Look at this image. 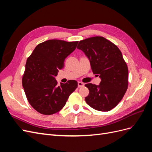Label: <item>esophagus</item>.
<instances>
[{
  "label": "esophagus",
  "mask_w": 152,
  "mask_h": 152,
  "mask_svg": "<svg viewBox=\"0 0 152 152\" xmlns=\"http://www.w3.org/2000/svg\"><path fill=\"white\" fill-rule=\"evenodd\" d=\"M84 86V84L83 83V82H78V87H82Z\"/></svg>",
  "instance_id": "obj_1"
}]
</instances>
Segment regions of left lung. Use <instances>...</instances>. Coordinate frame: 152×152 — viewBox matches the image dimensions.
<instances>
[{
    "label": "left lung",
    "mask_w": 152,
    "mask_h": 152,
    "mask_svg": "<svg viewBox=\"0 0 152 152\" xmlns=\"http://www.w3.org/2000/svg\"><path fill=\"white\" fill-rule=\"evenodd\" d=\"M77 49L89 58L92 71L101 78L99 85L87 84V104L102 112L115 108L123 98L128 87V68L116 45L103 37L80 40Z\"/></svg>",
    "instance_id": "1"
}]
</instances>
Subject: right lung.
I'll return each mask as SVG.
<instances>
[{
	"mask_svg": "<svg viewBox=\"0 0 152 152\" xmlns=\"http://www.w3.org/2000/svg\"><path fill=\"white\" fill-rule=\"evenodd\" d=\"M78 42L57 39L45 41L37 45L27 59L22 85L29 103L39 113L46 115L57 113L77 87L74 80L58 86L55 77Z\"/></svg>",
	"mask_w": 152,
	"mask_h": 152,
	"instance_id": "add662e5",
	"label": "right lung"
}]
</instances>
